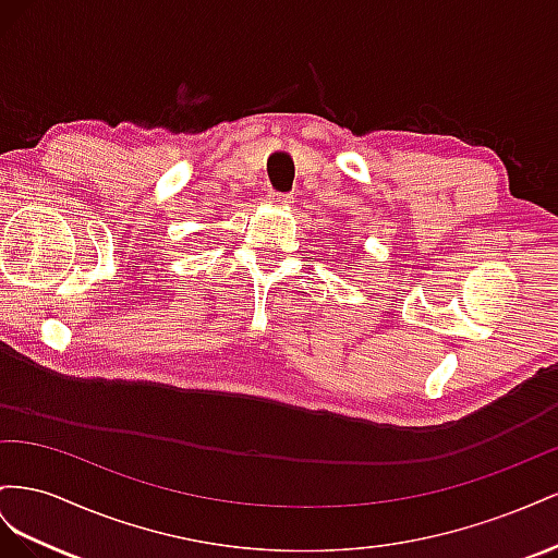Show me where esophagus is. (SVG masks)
Segmentation results:
<instances>
[{
	"mask_svg": "<svg viewBox=\"0 0 558 558\" xmlns=\"http://www.w3.org/2000/svg\"><path fill=\"white\" fill-rule=\"evenodd\" d=\"M268 201L276 203V205H292L294 203V198L290 194H278V191H274V194L268 196Z\"/></svg>",
	"mask_w": 558,
	"mask_h": 558,
	"instance_id": "esophagus-1",
	"label": "esophagus"
}]
</instances>
